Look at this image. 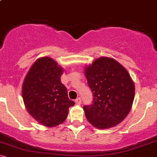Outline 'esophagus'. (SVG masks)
<instances>
[{"label":"esophagus","instance_id":"obj_1","mask_svg":"<svg viewBox=\"0 0 157 157\" xmlns=\"http://www.w3.org/2000/svg\"><path fill=\"white\" fill-rule=\"evenodd\" d=\"M75 102H76L77 105H81V103H82V100H81L80 97H78V98L76 99Z\"/></svg>","mask_w":157,"mask_h":157}]
</instances>
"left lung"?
<instances>
[{
	"instance_id": "8db88e82",
	"label": "left lung",
	"mask_w": 157,
	"mask_h": 157,
	"mask_svg": "<svg viewBox=\"0 0 157 157\" xmlns=\"http://www.w3.org/2000/svg\"><path fill=\"white\" fill-rule=\"evenodd\" d=\"M93 104L83 106L86 119L99 129L112 128L128 116L134 99V81L120 63L101 57L85 66Z\"/></svg>"
}]
</instances>
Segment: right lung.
I'll list each match as a JSON object with an SVG mask.
<instances>
[{"label":"right lung","mask_w":157,"mask_h":157,"mask_svg":"<svg viewBox=\"0 0 157 157\" xmlns=\"http://www.w3.org/2000/svg\"><path fill=\"white\" fill-rule=\"evenodd\" d=\"M63 68L49 57H40L32 64L22 86V97L29 113L41 125L55 127L67 118L75 102L68 97L60 81Z\"/></svg>","instance_id":"obj_1"}]
</instances>
